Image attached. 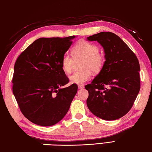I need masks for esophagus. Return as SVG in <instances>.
<instances>
[{"mask_svg": "<svg viewBox=\"0 0 152 152\" xmlns=\"http://www.w3.org/2000/svg\"><path fill=\"white\" fill-rule=\"evenodd\" d=\"M78 88H79V89H83V88H84V86L82 85H78Z\"/></svg>", "mask_w": 152, "mask_h": 152, "instance_id": "1", "label": "esophagus"}]
</instances>
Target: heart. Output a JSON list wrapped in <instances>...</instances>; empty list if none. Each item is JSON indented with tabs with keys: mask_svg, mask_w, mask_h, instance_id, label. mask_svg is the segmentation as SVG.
<instances>
[{
	"mask_svg": "<svg viewBox=\"0 0 152 152\" xmlns=\"http://www.w3.org/2000/svg\"><path fill=\"white\" fill-rule=\"evenodd\" d=\"M72 52L74 58H83L81 63V70L77 71L69 76L71 83L83 85L88 81L95 73L101 72L104 64V57L99 52L98 45L85 40L79 41L73 47ZM74 60L69 54L65 53L61 59V67L64 72L71 73Z\"/></svg>",
	"mask_w": 152,
	"mask_h": 152,
	"instance_id": "obj_1",
	"label": "heart"
}]
</instances>
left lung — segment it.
I'll return each mask as SVG.
<instances>
[{
    "label": "left lung",
    "mask_w": 152,
    "mask_h": 152,
    "mask_svg": "<svg viewBox=\"0 0 152 152\" xmlns=\"http://www.w3.org/2000/svg\"><path fill=\"white\" fill-rule=\"evenodd\" d=\"M104 49V66L91 84L87 104L94 115L114 121L131 109L140 89L138 59L124 41L112 32H100L88 37Z\"/></svg>",
    "instance_id": "8db88e82"
}]
</instances>
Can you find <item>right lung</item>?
Wrapping results in <instances>:
<instances>
[{
    "label": "right lung",
    "instance_id": "add662e5",
    "mask_svg": "<svg viewBox=\"0 0 152 152\" xmlns=\"http://www.w3.org/2000/svg\"><path fill=\"white\" fill-rule=\"evenodd\" d=\"M67 38H41L19 56L14 67L12 91L22 114L34 124L50 126L67 114L77 86L69 83L61 59L72 44Z\"/></svg>",
    "mask_w": 152,
    "mask_h": 152
}]
</instances>
